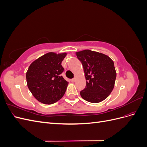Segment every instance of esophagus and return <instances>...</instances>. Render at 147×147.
<instances>
[{"label": "esophagus", "mask_w": 147, "mask_h": 147, "mask_svg": "<svg viewBox=\"0 0 147 147\" xmlns=\"http://www.w3.org/2000/svg\"><path fill=\"white\" fill-rule=\"evenodd\" d=\"M75 78H72V79H71V80H70V81L72 82H75Z\"/></svg>", "instance_id": "esophagus-1"}]
</instances>
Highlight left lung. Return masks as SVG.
Masks as SVG:
<instances>
[{
  "label": "left lung",
  "instance_id": "8db88e82",
  "mask_svg": "<svg viewBox=\"0 0 147 147\" xmlns=\"http://www.w3.org/2000/svg\"><path fill=\"white\" fill-rule=\"evenodd\" d=\"M83 67L86 80L85 88L80 91L82 98L91 103H99L112 92L117 72L112 59L107 55L90 50L75 53Z\"/></svg>",
  "mask_w": 147,
  "mask_h": 147
}]
</instances>
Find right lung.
<instances>
[{"mask_svg": "<svg viewBox=\"0 0 147 147\" xmlns=\"http://www.w3.org/2000/svg\"><path fill=\"white\" fill-rule=\"evenodd\" d=\"M66 53L49 52L33 61L26 72L29 90L40 102L52 104L65 94L68 82L61 76Z\"/></svg>", "mask_w": 147, "mask_h": 147, "instance_id": "1", "label": "right lung"}]
</instances>
